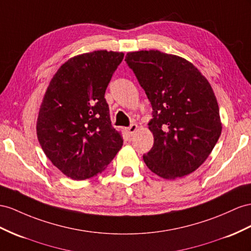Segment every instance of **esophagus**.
Listing matches in <instances>:
<instances>
[{
    "label": "esophagus",
    "mask_w": 251,
    "mask_h": 251,
    "mask_svg": "<svg viewBox=\"0 0 251 251\" xmlns=\"http://www.w3.org/2000/svg\"><path fill=\"white\" fill-rule=\"evenodd\" d=\"M138 130V125L137 124H131L129 127L125 128V131L129 134V136H132V134Z\"/></svg>",
    "instance_id": "obj_1"
}]
</instances>
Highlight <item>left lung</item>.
<instances>
[{"instance_id": "1", "label": "left lung", "mask_w": 251, "mask_h": 251, "mask_svg": "<svg viewBox=\"0 0 251 251\" xmlns=\"http://www.w3.org/2000/svg\"><path fill=\"white\" fill-rule=\"evenodd\" d=\"M152 107L153 145L143 155L152 173L176 179L196 171L222 133L220 109L210 82L194 64L158 50L127 53Z\"/></svg>"}]
</instances>
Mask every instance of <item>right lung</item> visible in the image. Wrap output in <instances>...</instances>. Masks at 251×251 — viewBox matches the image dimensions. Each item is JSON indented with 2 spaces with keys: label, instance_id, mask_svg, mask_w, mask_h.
<instances>
[{
  "label": "right lung",
  "instance_id": "obj_1",
  "mask_svg": "<svg viewBox=\"0 0 251 251\" xmlns=\"http://www.w3.org/2000/svg\"><path fill=\"white\" fill-rule=\"evenodd\" d=\"M123 58L124 53L106 50L74 56L55 73L43 96L38 140L50 162L74 180L101 173L123 145L105 100Z\"/></svg>",
  "mask_w": 251,
  "mask_h": 251
}]
</instances>
